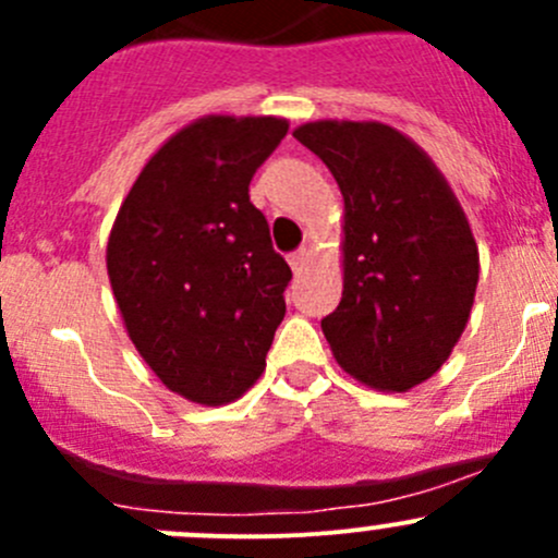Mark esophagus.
<instances>
[{"label": "esophagus", "instance_id": "esophagus-1", "mask_svg": "<svg viewBox=\"0 0 558 558\" xmlns=\"http://www.w3.org/2000/svg\"><path fill=\"white\" fill-rule=\"evenodd\" d=\"M289 264H291V269H294V272H302V267L307 264V247H300L296 253H291Z\"/></svg>", "mask_w": 558, "mask_h": 558}]
</instances>
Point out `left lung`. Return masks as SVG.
I'll list each match as a JSON object with an SVG mask.
<instances>
[{"label":"left lung","instance_id":"8db88e82","mask_svg":"<svg viewBox=\"0 0 558 558\" xmlns=\"http://www.w3.org/2000/svg\"><path fill=\"white\" fill-rule=\"evenodd\" d=\"M342 191V300L320 320L337 364L408 391L451 356L477 289V243L446 174L380 121L294 129Z\"/></svg>","mask_w":558,"mask_h":558}]
</instances>
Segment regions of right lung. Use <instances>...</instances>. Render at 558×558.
Masks as SVG:
<instances>
[{"instance_id": "right-lung-1", "label": "right lung", "mask_w": 558, "mask_h": 558, "mask_svg": "<svg viewBox=\"0 0 558 558\" xmlns=\"http://www.w3.org/2000/svg\"><path fill=\"white\" fill-rule=\"evenodd\" d=\"M286 132L275 116L196 118L150 156L107 238L129 340L189 402H234L267 367L291 269L247 185Z\"/></svg>"}]
</instances>
